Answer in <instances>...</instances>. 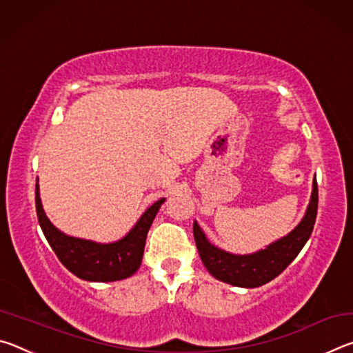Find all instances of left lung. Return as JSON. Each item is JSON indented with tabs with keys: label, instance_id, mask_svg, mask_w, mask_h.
I'll return each mask as SVG.
<instances>
[{
	"label": "left lung",
	"instance_id": "left-lung-1",
	"mask_svg": "<svg viewBox=\"0 0 353 353\" xmlns=\"http://www.w3.org/2000/svg\"><path fill=\"white\" fill-rule=\"evenodd\" d=\"M316 214H318V182L314 179L312 199L307 207L305 216L294 227V230L271 243L266 249H260L259 252L248 255L225 252L207 240L196 221L193 224L194 241L202 263L214 279L234 286H241V288H256L276 279L296 259L312 235Z\"/></svg>",
	"mask_w": 353,
	"mask_h": 353
}]
</instances>
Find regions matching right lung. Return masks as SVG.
<instances>
[{
    "instance_id": "add662e5",
    "label": "right lung",
    "mask_w": 353,
    "mask_h": 353,
    "mask_svg": "<svg viewBox=\"0 0 353 353\" xmlns=\"http://www.w3.org/2000/svg\"><path fill=\"white\" fill-rule=\"evenodd\" d=\"M163 202L165 198L154 202L121 240L104 244L65 235L54 227L41 207L39 179L35 183V208L45 238L62 265L88 282H117L137 272L145 252L148 230Z\"/></svg>"
}]
</instances>
